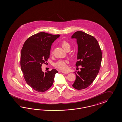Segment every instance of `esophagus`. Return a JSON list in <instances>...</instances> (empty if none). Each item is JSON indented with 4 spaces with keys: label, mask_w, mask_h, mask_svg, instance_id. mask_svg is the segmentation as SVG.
<instances>
[{
    "label": "esophagus",
    "mask_w": 122,
    "mask_h": 122,
    "mask_svg": "<svg viewBox=\"0 0 122 122\" xmlns=\"http://www.w3.org/2000/svg\"><path fill=\"white\" fill-rule=\"evenodd\" d=\"M61 71V72H62L63 73H65V74H68V73H69V72H68V71Z\"/></svg>",
    "instance_id": "34e87169"
}]
</instances>
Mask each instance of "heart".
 <instances>
[{"label":"heart","instance_id":"1","mask_svg":"<svg viewBox=\"0 0 122 122\" xmlns=\"http://www.w3.org/2000/svg\"><path fill=\"white\" fill-rule=\"evenodd\" d=\"M61 46L65 51H67V49H70V45L68 42L66 41H63L61 43ZM67 61L59 60L55 63L54 66L55 67L59 68V69L64 70L67 68Z\"/></svg>","mask_w":122,"mask_h":122}]
</instances>
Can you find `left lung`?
Listing matches in <instances>:
<instances>
[{"mask_svg": "<svg viewBox=\"0 0 122 122\" xmlns=\"http://www.w3.org/2000/svg\"><path fill=\"white\" fill-rule=\"evenodd\" d=\"M71 38L76 39L78 46L76 66H81L80 71L75 73L76 80L72 86L76 90L86 88L93 82L100 69L102 52L97 39L81 31L73 34Z\"/></svg>", "mask_w": 122, "mask_h": 122, "instance_id": "obj_1", "label": "left lung"}]
</instances>
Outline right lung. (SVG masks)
Wrapping results in <instances>:
<instances>
[{"label": "right lung", "mask_w": 122, "mask_h": 122, "mask_svg": "<svg viewBox=\"0 0 122 122\" xmlns=\"http://www.w3.org/2000/svg\"><path fill=\"white\" fill-rule=\"evenodd\" d=\"M59 36V35L38 33L28 38L21 49L20 64L24 79L38 92H43L50 88L58 72L55 69L44 72L41 66L50 58L51 45Z\"/></svg>", "instance_id": "1"}]
</instances>
